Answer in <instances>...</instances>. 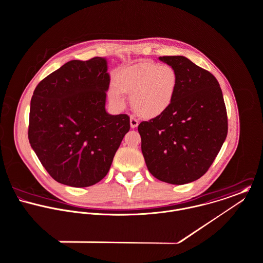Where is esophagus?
<instances>
[{
  "instance_id": "34e87169",
  "label": "esophagus",
  "mask_w": 263,
  "mask_h": 263,
  "mask_svg": "<svg viewBox=\"0 0 263 263\" xmlns=\"http://www.w3.org/2000/svg\"><path fill=\"white\" fill-rule=\"evenodd\" d=\"M138 124H139L138 120L134 116H131L130 117V126H131V128H133V129L136 128L138 126Z\"/></svg>"
}]
</instances>
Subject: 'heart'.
I'll list each match as a JSON object with an SVG mask.
<instances>
[{
  "label": "heart",
  "mask_w": 263,
  "mask_h": 263,
  "mask_svg": "<svg viewBox=\"0 0 263 263\" xmlns=\"http://www.w3.org/2000/svg\"><path fill=\"white\" fill-rule=\"evenodd\" d=\"M178 86L175 70L167 65L143 62L121 69L116 75V86L110 98L125 105L124 95L132 97L136 112L144 118H156L165 112L173 104Z\"/></svg>",
  "instance_id": "1"
}]
</instances>
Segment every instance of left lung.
I'll return each instance as SVG.
<instances>
[{
  "mask_svg": "<svg viewBox=\"0 0 263 263\" xmlns=\"http://www.w3.org/2000/svg\"><path fill=\"white\" fill-rule=\"evenodd\" d=\"M178 86L171 107L138 126L141 151L151 174L183 185L202 177L228 134V117L216 78L183 55H163Z\"/></svg>",
  "mask_w": 263,
  "mask_h": 263,
  "instance_id": "left-lung-1",
  "label": "left lung"
}]
</instances>
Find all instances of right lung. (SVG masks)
I'll return each instance as SVG.
<instances>
[{
  "instance_id": "obj_1",
  "label": "right lung",
  "mask_w": 263,
  "mask_h": 263,
  "mask_svg": "<svg viewBox=\"0 0 263 263\" xmlns=\"http://www.w3.org/2000/svg\"><path fill=\"white\" fill-rule=\"evenodd\" d=\"M107 62L73 60L42 80L29 111L28 139L57 182L88 187L106 176L130 118L105 110Z\"/></svg>"
}]
</instances>
